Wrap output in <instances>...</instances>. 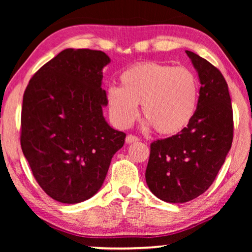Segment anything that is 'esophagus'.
Segmentation results:
<instances>
[{
  "mask_svg": "<svg viewBox=\"0 0 252 252\" xmlns=\"http://www.w3.org/2000/svg\"><path fill=\"white\" fill-rule=\"evenodd\" d=\"M137 141H140V139L137 136H134L132 134H129V135L126 136V143L129 144V143H134V142H137Z\"/></svg>",
  "mask_w": 252,
  "mask_h": 252,
  "instance_id": "34e87169",
  "label": "esophagus"
}]
</instances>
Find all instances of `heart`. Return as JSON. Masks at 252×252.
Here are the masks:
<instances>
[{
    "label": "heart",
    "instance_id": "b5f03b06",
    "mask_svg": "<svg viewBox=\"0 0 252 252\" xmlns=\"http://www.w3.org/2000/svg\"><path fill=\"white\" fill-rule=\"evenodd\" d=\"M119 81L120 88H109L106 102L113 122L120 127L135 120L139 104L146 126L163 135L182 132L194 118L199 82L187 67L144 62L124 71Z\"/></svg>",
    "mask_w": 252,
    "mask_h": 252
}]
</instances>
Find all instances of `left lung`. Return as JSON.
I'll use <instances>...</instances> for the list:
<instances>
[{"label":"left lung","instance_id":"left-lung-1","mask_svg":"<svg viewBox=\"0 0 252 252\" xmlns=\"http://www.w3.org/2000/svg\"><path fill=\"white\" fill-rule=\"evenodd\" d=\"M186 54L201 84L197 110L182 132L151 143L146 170L150 191L167 203H186L203 194L233 142V109L225 78L197 54Z\"/></svg>","mask_w":252,"mask_h":252}]
</instances>
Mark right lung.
Wrapping results in <instances>:
<instances>
[{
  "mask_svg": "<svg viewBox=\"0 0 252 252\" xmlns=\"http://www.w3.org/2000/svg\"><path fill=\"white\" fill-rule=\"evenodd\" d=\"M110 62L103 51L67 48L33 75L24 93L23 154L37 184L57 202L93 197L125 142L126 134L103 116V68Z\"/></svg>",
  "mask_w": 252,
  "mask_h": 252,
  "instance_id": "obj_1",
  "label": "right lung"
}]
</instances>
